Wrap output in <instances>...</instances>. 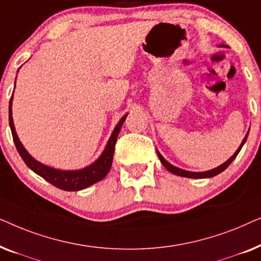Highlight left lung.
Masks as SVG:
<instances>
[{"label": "left lung", "instance_id": "left-lung-1", "mask_svg": "<svg viewBox=\"0 0 261 261\" xmlns=\"http://www.w3.org/2000/svg\"><path fill=\"white\" fill-rule=\"evenodd\" d=\"M247 137H248V132H247V134H246V137H245L244 140H242L241 145L239 146V148L237 149V152H235L234 154L231 155L230 158L228 159L226 163H223L222 165L217 166V167H215V169H213V170L204 171V172H190V171H185V170L178 169V167L173 166V165H171V164H170L169 162H166V160L164 159V156H163L162 154H160V153H159L158 151H156V153H158V156H159L160 162H162L163 165L165 166L166 169L169 170L171 173H173V174H177V176H180V177H187V178H199V179H201V178H210V177H214V176H216V174L221 173V172H222V171L226 170L227 167L230 165V163L233 162V160H234L235 158H237V155L239 154V152L241 151L242 146H244V144H245V142H246V140H247Z\"/></svg>", "mask_w": 261, "mask_h": 261}]
</instances>
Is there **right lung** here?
<instances>
[{"mask_svg":"<svg viewBox=\"0 0 261 261\" xmlns=\"http://www.w3.org/2000/svg\"><path fill=\"white\" fill-rule=\"evenodd\" d=\"M12 101H13V95L10 97L9 101V126L12 129V135L14 144L16 146L17 152L21 155V158L23 159V162L30 169L35 172L39 176L44 178L45 180H47L48 183H51L55 187L62 189L65 191H80L83 189L90 187V185L97 183V181L102 180L107 174H108L110 167L113 164V156L114 151H115V144L117 135L120 133L121 127L126 120L127 114L122 119L120 120V122L116 124V127L114 128L112 137L109 138L108 144H107L105 151L102 152V154L99 155V158L96 160L95 163H92L91 165L88 167H84L82 170H73V171H64V170H57L53 167H49L44 164L39 163L38 160H35L30 153L26 151V148L23 147L21 141L17 137L15 127H14L13 122V116H12Z\"/></svg>","mask_w":261,"mask_h":261,"instance_id":"obj_1","label":"right lung"}]
</instances>
